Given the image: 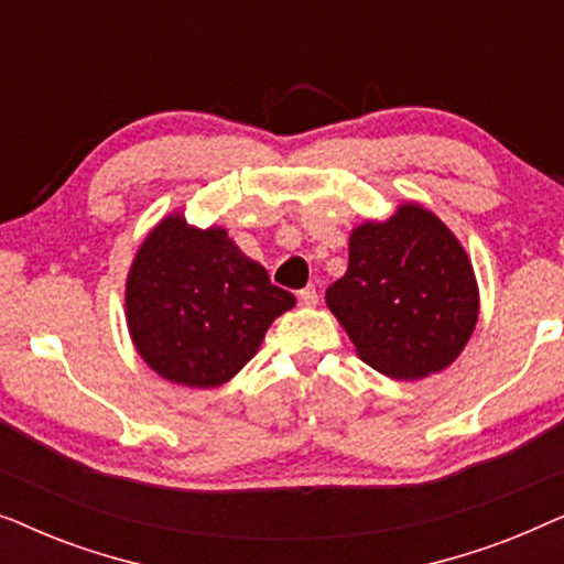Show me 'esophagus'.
I'll use <instances>...</instances> for the list:
<instances>
[{"mask_svg":"<svg viewBox=\"0 0 564 564\" xmlns=\"http://www.w3.org/2000/svg\"><path fill=\"white\" fill-rule=\"evenodd\" d=\"M297 300H300V305L315 307V305H318V292H315V288L311 284V288H305V290L297 292Z\"/></svg>","mask_w":564,"mask_h":564,"instance_id":"1","label":"esophagus"}]
</instances>
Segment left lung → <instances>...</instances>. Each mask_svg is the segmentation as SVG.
<instances>
[{
  "label": "left lung",
  "mask_w": 564,
  "mask_h": 564,
  "mask_svg": "<svg viewBox=\"0 0 564 564\" xmlns=\"http://www.w3.org/2000/svg\"><path fill=\"white\" fill-rule=\"evenodd\" d=\"M359 359L392 380H421L452 365L480 315L465 246L419 203L349 236V269L326 290Z\"/></svg>",
  "instance_id": "obj_1"
}]
</instances>
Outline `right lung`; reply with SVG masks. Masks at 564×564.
Here are the masks:
<instances>
[{
    "label": "right lung",
    "mask_w": 564,
    "mask_h": 564,
    "mask_svg": "<svg viewBox=\"0 0 564 564\" xmlns=\"http://www.w3.org/2000/svg\"><path fill=\"white\" fill-rule=\"evenodd\" d=\"M295 307L223 226L161 218L126 280V323L153 372L184 388H220L241 372L272 323Z\"/></svg>",
    "instance_id": "add662e5"
}]
</instances>
